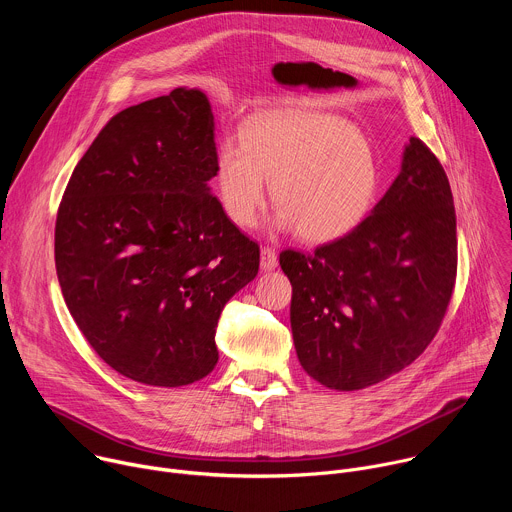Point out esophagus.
<instances>
[{
    "label": "esophagus",
    "mask_w": 512,
    "mask_h": 512,
    "mask_svg": "<svg viewBox=\"0 0 512 512\" xmlns=\"http://www.w3.org/2000/svg\"><path fill=\"white\" fill-rule=\"evenodd\" d=\"M277 267V253L271 247H261V269L271 271Z\"/></svg>",
    "instance_id": "34e87169"
}]
</instances>
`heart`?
<instances>
[{"label":"heart","instance_id":"obj_1","mask_svg":"<svg viewBox=\"0 0 512 512\" xmlns=\"http://www.w3.org/2000/svg\"><path fill=\"white\" fill-rule=\"evenodd\" d=\"M267 179L279 206L271 229L298 233L310 243H330L369 214L379 192L373 143L324 111H271L251 119L241 143H221L214 186L229 221L255 225L267 200Z\"/></svg>","mask_w":512,"mask_h":512}]
</instances>
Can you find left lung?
Instances as JSON below:
<instances>
[{
    "label": "left lung",
    "mask_w": 512,
    "mask_h": 512,
    "mask_svg": "<svg viewBox=\"0 0 512 512\" xmlns=\"http://www.w3.org/2000/svg\"><path fill=\"white\" fill-rule=\"evenodd\" d=\"M289 322L304 371L336 391H358L403 371L448 310L458 267L448 176L411 137L401 170L371 214L312 255L283 251Z\"/></svg>",
    "instance_id": "left-lung-1"
}]
</instances>
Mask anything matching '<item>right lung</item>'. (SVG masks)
<instances>
[{
  "label": "right lung",
  "mask_w": 512,
  "mask_h": 512,
  "mask_svg": "<svg viewBox=\"0 0 512 512\" xmlns=\"http://www.w3.org/2000/svg\"><path fill=\"white\" fill-rule=\"evenodd\" d=\"M214 162L208 97L178 87L117 113L64 190L54 233L64 302L131 381L204 379L225 304L259 271L257 243L210 194Z\"/></svg>",
  "instance_id": "add662e5"
}]
</instances>
